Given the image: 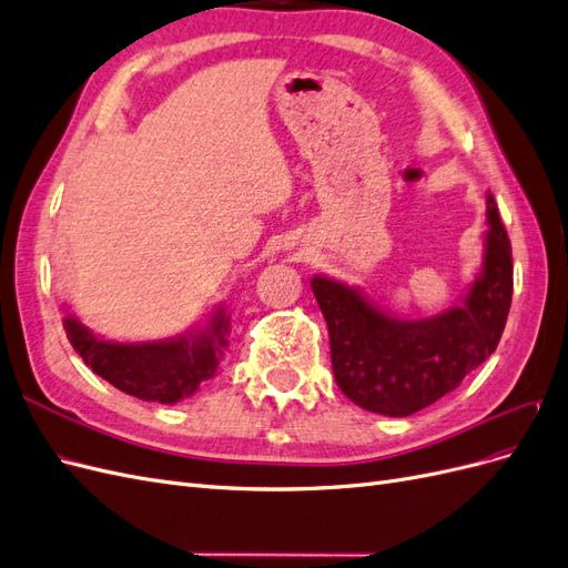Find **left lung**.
<instances>
[{"mask_svg": "<svg viewBox=\"0 0 568 568\" xmlns=\"http://www.w3.org/2000/svg\"><path fill=\"white\" fill-rule=\"evenodd\" d=\"M486 215L478 277L462 305L440 315L393 317L359 288L322 274L313 277V294L329 329L336 384L355 405L376 415L409 417L455 390L495 353L511 305V244L490 192Z\"/></svg>", "mask_w": 568, "mask_h": 568, "instance_id": "left-lung-1", "label": "left lung"}]
</instances>
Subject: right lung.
<instances>
[{"label": "right lung", "instance_id": "add662e5", "mask_svg": "<svg viewBox=\"0 0 568 568\" xmlns=\"http://www.w3.org/2000/svg\"><path fill=\"white\" fill-rule=\"evenodd\" d=\"M63 329L84 365L101 379L140 400L173 405L215 376L227 348L230 317L217 307L205 329L146 343H115L94 336L75 315L63 320Z\"/></svg>", "mask_w": 568, "mask_h": 568}]
</instances>
